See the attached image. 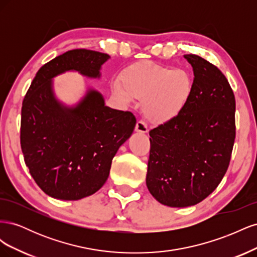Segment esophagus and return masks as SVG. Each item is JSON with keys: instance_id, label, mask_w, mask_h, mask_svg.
<instances>
[{"instance_id": "1", "label": "esophagus", "mask_w": 257, "mask_h": 257, "mask_svg": "<svg viewBox=\"0 0 257 257\" xmlns=\"http://www.w3.org/2000/svg\"><path fill=\"white\" fill-rule=\"evenodd\" d=\"M135 131L138 132V133H147L148 132V125L147 123L143 120H139L136 123V126H135Z\"/></svg>"}]
</instances>
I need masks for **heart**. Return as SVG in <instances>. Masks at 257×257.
Segmentation results:
<instances>
[{
  "label": "heart",
  "mask_w": 257,
  "mask_h": 257,
  "mask_svg": "<svg viewBox=\"0 0 257 257\" xmlns=\"http://www.w3.org/2000/svg\"><path fill=\"white\" fill-rule=\"evenodd\" d=\"M112 84L114 94L125 103L144 99L147 118L155 123L175 118L189 102L193 82L183 69H172L152 62L132 65Z\"/></svg>",
  "instance_id": "obj_1"
}]
</instances>
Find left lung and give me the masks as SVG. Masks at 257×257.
I'll use <instances>...</instances> for the list:
<instances>
[{
  "label": "left lung",
  "mask_w": 257,
  "mask_h": 257,
  "mask_svg": "<svg viewBox=\"0 0 257 257\" xmlns=\"http://www.w3.org/2000/svg\"><path fill=\"white\" fill-rule=\"evenodd\" d=\"M193 67L192 94L181 112L149 132L146 183L169 207L200 203L220 184L236 137V100L226 77L197 54H184Z\"/></svg>",
  "instance_id": "left-lung-1"
}]
</instances>
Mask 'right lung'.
<instances>
[{"label":"right lung","instance_id":"obj_1","mask_svg":"<svg viewBox=\"0 0 257 257\" xmlns=\"http://www.w3.org/2000/svg\"><path fill=\"white\" fill-rule=\"evenodd\" d=\"M108 59L94 50H68L38 69L23 98V158L36 184L53 198L77 200L97 192L136 125L133 113L108 108L96 91H89L75 108L63 107L53 96L54 76L75 69L99 77L100 65Z\"/></svg>","mask_w":257,"mask_h":257}]
</instances>
